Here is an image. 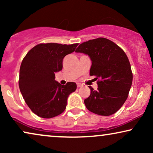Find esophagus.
Instances as JSON below:
<instances>
[{
  "label": "esophagus",
  "mask_w": 153,
  "mask_h": 153,
  "mask_svg": "<svg viewBox=\"0 0 153 153\" xmlns=\"http://www.w3.org/2000/svg\"><path fill=\"white\" fill-rule=\"evenodd\" d=\"M76 85H77V87L79 88V87H81V85H81V83H76Z\"/></svg>",
  "instance_id": "esophagus-1"
}]
</instances>
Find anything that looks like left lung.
<instances>
[{
    "label": "left lung",
    "instance_id": "left-lung-1",
    "mask_svg": "<svg viewBox=\"0 0 153 153\" xmlns=\"http://www.w3.org/2000/svg\"><path fill=\"white\" fill-rule=\"evenodd\" d=\"M76 53L88 55L92 61L91 76H97V90L91 86V95L84 100L90 111L111 116L126 101L132 83V72L124 51L109 39L99 37L81 44Z\"/></svg>",
    "mask_w": 153,
    "mask_h": 153
}]
</instances>
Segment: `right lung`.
Wrapping results in <instances>:
<instances>
[{"mask_svg": "<svg viewBox=\"0 0 153 153\" xmlns=\"http://www.w3.org/2000/svg\"><path fill=\"white\" fill-rule=\"evenodd\" d=\"M77 46L39 44L23 59L19 85L27 105L37 116L51 118L65 109L68 96L76 91V84L61 85L55 80V73L62 70L64 57L74 52Z\"/></svg>", "mask_w": 153, "mask_h": 153, "instance_id": "right-lung-1", "label": "right lung"}]
</instances>
